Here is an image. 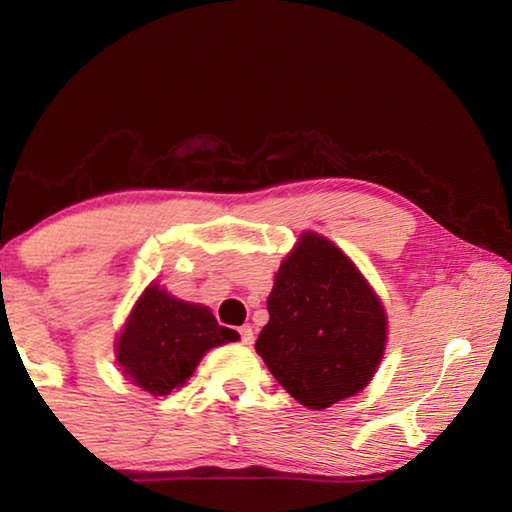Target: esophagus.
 I'll return each instance as SVG.
<instances>
[{"label":"esophagus","mask_w":512,"mask_h":512,"mask_svg":"<svg viewBox=\"0 0 512 512\" xmlns=\"http://www.w3.org/2000/svg\"><path fill=\"white\" fill-rule=\"evenodd\" d=\"M239 339L244 345H253V327L250 325H241L239 327Z\"/></svg>","instance_id":"obj_1"}]
</instances>
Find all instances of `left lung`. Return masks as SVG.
Masks as SVG:
<instances>
[{
  "label": "left lung",
  "mask_w": 512,
  "mask_h": 512,
  "mask_svg": "<svg viewBox=\"0 0 512 512\" xmlns=\"http://www.w3.org/2000/svg\"><path fill=\"white\" fill-rule=\"evenodd\" d=\"M255 350L291 397L327 409L357 395L386 348V311L332 241L302 232L268 296Z\"/></svg>",
  "instance_id": "left-lung-1"
}]
</instances>
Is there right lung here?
<instances>
[{"label":"right lung","mask_w":512,"mask_h":512,"mask_svg":"<svg viewBox=\"0 0 512 512\" xmlns=\"http://www.w3.org/2000/svg\"><path fill=\"white\" fill-rule=\"evenodd\" d=\"M237 339L235 329L221 327L207 307L149 284L121 329L117 363L135 386L169 395L194 375L207 350Z\"/></svg>","instance_id":"add662e5"}]
</instances>
